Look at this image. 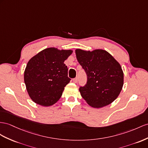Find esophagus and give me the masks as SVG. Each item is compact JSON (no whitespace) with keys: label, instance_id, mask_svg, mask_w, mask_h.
<instances>
[{"label":"esophagus","instance_id":"34e87169","mask_svg":"<svg viewBox=\"0 0 148 148\" xmlns=\"http://www.w3.org/2000/svg\"><path fill=\"white\" fill-rule=\"evenodd\" d=\"M77 81H78V79H77V77H75V78H74V79H73V82H74V83H77Z\"/></svg>","mask_w":148,"mask_h":148}]
</instances>
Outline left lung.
<instances>
[{
  "instance_id": "obj_1",
  "label": "left lung",
  "mask_w": 148,
  "mask_h": 148,
  "mask_svg": "<svg viewBox=\"0 0 148 148\" xmlns=\"http://www.w3.org/2000/svg\"><path fill=\"white\" fill-rule=\"evenodd\" d=\"M75 51L88 77L86 85L79 88L83 99L94 108L112 103L119 95L124 84L120 64L103 49L87 51L77 49Z\"/></svg>"
}]
</instances>
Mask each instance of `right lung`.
I'll list each match as a JSON object with an SVG mask.
<instances>
[{"label": "right lung", "mask_w": 148, "mask_h": 148, "mask_svg": "<svg viewBox=\"0 0 148 148\" xmlns=\"http://www.w3.org/2000/svg\"><path fill=\"white\" fill-rule=\"evenodd\" d=\"M72 50L45 49L30 59L24 71V82L31 99L42 106H50L61 97L71 81L64 61Z\"/></svg>", "instance_id": "1"}]
</instances>
